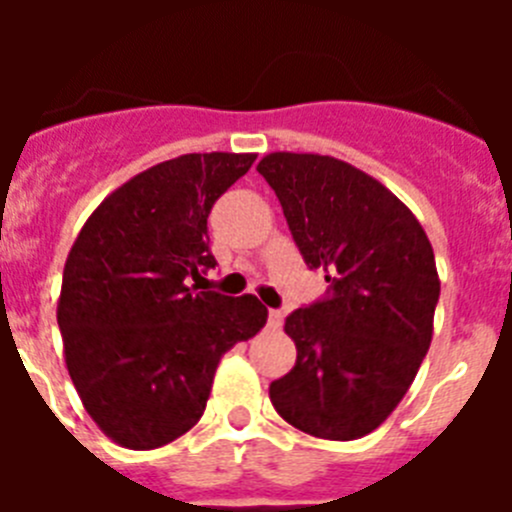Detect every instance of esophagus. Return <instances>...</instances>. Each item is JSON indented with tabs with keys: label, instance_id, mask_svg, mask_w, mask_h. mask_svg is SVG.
<instances>
[{
	"label": "esophagus",
	"instance_id": "esophagus-1",
	"mask_svg": "<svg viewBox=\"0 0 512 512\" xmlns=\"http://www.w3.org/2000/svg\"><path fill=\"white\" fill-rule=\"evenodd\" d=\"M284 320V312L282 310H269V328H279Z\"/></svg>",
	"mask_w": 512,
	"mask_h": 512
}]
</instances>
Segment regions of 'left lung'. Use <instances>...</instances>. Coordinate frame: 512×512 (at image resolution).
I'll return each mask as SVG.
<instances>
[{"label": "left lung", "mask_w": 512, "mask_h": 512, "mask_svg": "<svg viewBox=\"0 0 512 512\" xmlns=\"http://www.w3.org/2000/svg\"><path fill=\"white\" fill-rule=\"evenodd\" d=\"M256 171L330 282V297L284 320L297 361L271 382V405L307 436L354 441L390 418L428 354L441 295L431 241L405 202L341 158L277 151Z\"/></svg>", "instance_id": "obj_1"}]
</instances>
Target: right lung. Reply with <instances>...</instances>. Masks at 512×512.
Instances as JSON below:
<instances>
[{"instance_id": "right-lung-1", "label": "right lung", "mask_w": 512, "mask_h": 512, "mask_svg": "<svg viewBox=\"0 0 512 512\" xmlns=\"http://www.w3.org/2000/svg\"><path fill=\"white\" fill-rule=\"evenodd\" d=\"M256 153H187L107 194L63 266L58 328L84 410L133 451L202 418L225 351L266 325L259 297L202 292L215 266L207 215Z\"/></svg>"}]
</instances>
